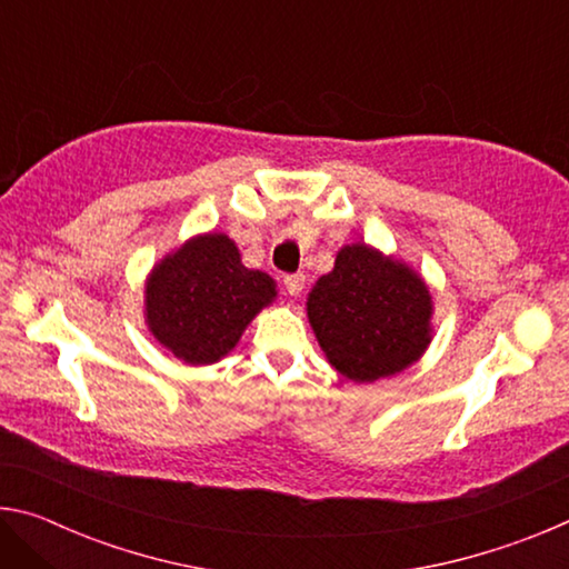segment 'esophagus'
Segmentation results:
<instances>
[{
  "label": "esophagus",
  "mask_w": 569,
  "mask_h": 569,
  "mask_svg": "<svg viewBox=\"0 0 569 569\" xmlns=\"http://www.w3.org/2000/svg\"><path fill=\"white\" fill-rule=\"evenodd\" d=\"M283 286H286L288 293L298 296V293L303 291V286H306V276L303 273H288V276H283Z\"/></svg>",
  "instance_id": "obj_1"
}]
</instances>
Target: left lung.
Segmentation results:
<instances>
[{
	"label": "left lung",
	"mask_w": 569,
	"mask_h": 569,
	"mask_svg": "<svg viewBox=\"0 0 569 569\" xmlns=\"http://www.w3.org/2000/svg\"><path fill=\"white\" fill-rule=\"evenodd\" d=\"M431 298L421 278L369 246H346L308 296V321L336 371L377 381L427 349Z\"/></svg>",
	"instance_id": "1"
}]
</instances>
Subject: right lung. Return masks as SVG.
I'll return each mask as SVG.
<instances>
[{
	"label": "right lung",
	"mask_w": 569,
	"mask_h": 569,
	"mask_svg": "<svg viewBox=\"0 0 569 569\" xmlns=\"http://www.w3.org/2000/svg\"><path fill=\"white\" fill-rule=\"evenodd\" d=\"M273 298V278L240 263L228 236L210 233L156 266L146 291L148 326L178 359L213 363Z\"/></svg>",
	"instance_id": "1"
}]
</instances>
